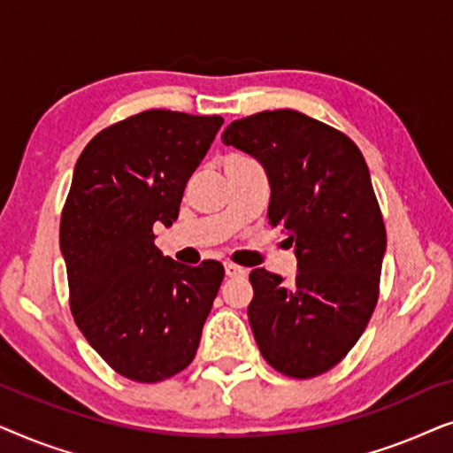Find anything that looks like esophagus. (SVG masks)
Listing matches in <instances>:
<instances>
[{
    "label": "esophagus",
    "mask_w": 453,
    "mask_h": 453,
    "mask_svg": "<svg viewBox=\"0 0 453 453\" xmlns=\"http://www.w3.org/2000/svg\"><path fill=\"white\" fill-rule=\"evenodd\" d=\"M225 272L228 278H241L247 274L245 268H241V265H234V264H225Z\"/></svg>",
    "instance_id": "34e87169"
}]
</instances>
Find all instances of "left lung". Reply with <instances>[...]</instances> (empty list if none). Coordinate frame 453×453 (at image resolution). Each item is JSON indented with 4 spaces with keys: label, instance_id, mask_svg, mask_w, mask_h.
<instances>
[{
    "label": "left lung",
    "instance_id": "obj_1",
    "mask_svg": "<svg viewBox=\"0 0 453 453\" xmlns=\"http://www.w3.org/2000/svg\"><path fill=\"white\" fill-rule=\"evenodd\" d=\"M270 181L268 220L295 245V282L256 268L247 309L259 352L295 380L342 361L380 296L386 226L369 169L349 135L293 109L262 111L222 134Z\"/></svg>",
    "mask_w": 453,
    "mask_h": 453
}]
</instances>
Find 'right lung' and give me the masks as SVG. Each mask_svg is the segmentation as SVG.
I'll use <instances>...</instances> for the list:
<instances>
[{"mask_svg": "<svg viewBox=\"0 0 453 453\" xmlns=\"http://www.w3.org/2000/svg\"><path fill=\"white\" fill-rule=\"evenodd\" d=\"M220 115L150 109L98 132L80 154L59 225L73 321L117 373L140 383L194 361L225 268L166 257L152 226H171Z\"/></svg>", "mask_w": 453, "mask_h": 453, "instance_id": "obj_1", "label": "right lung"}]
</instances>
